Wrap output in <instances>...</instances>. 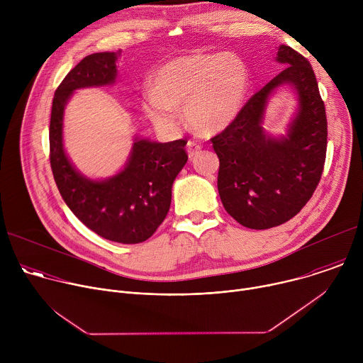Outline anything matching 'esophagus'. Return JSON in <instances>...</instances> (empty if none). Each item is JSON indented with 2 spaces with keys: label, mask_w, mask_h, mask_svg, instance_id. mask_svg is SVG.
Listing matches in <instances>:
<instances>
[{
  "label": "esophagus",
  "mask_w": 363,
  "mask_h": 363,
  "mask_svg": "<svg viewBox=\"0 0 363 363\" xmlns=\"http://www.w3.org/2000/svg\"><path fill=\"white\" fill-rule=\"evenodd\" d=\"M186 152H188V155H189V158H195L196 155L201 152V145L196 143V142H194V140H189V142L186 143Z\"/></svg>",
  "instance_id": "1"
}]
</instances>
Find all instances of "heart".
<instances>
[{
  "label": "heart",
  "instance_id": "heart-1",
  "mask_svg": "<svg viewBox=\"0 0 363 363\" xmlns=\"http://www.w3.org/2000/svg\"><path fill=\"white\" fill-rule=\"evenodd\" d=\"M142 91L140 105L158 129L178 126L177 109L184 108L189 126L202 135L228 128L240 115L250 74L234 53H192L161 65Z\"/></svg>",
  "mask_w": 363,
  "mask_h": 363
}]
</instances>
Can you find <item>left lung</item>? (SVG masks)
I'll return each instance as SVG.
<instances>
[{"label": "left lung", "mask_w": 363, "mask_h": 363, "mask_svg": "<svg viewBox=\"0 0 363 363\" xmlns=\"http://www.w3.org/2000/svg\"><path fill=\"white\" fill-rule=\"evenodd\" d=\"M276 62L284 69L257 91L237 119L211 139L220 158L218 192L225 211L241 225L267 230L293 218L312 198L325 165L328 122L310 63L281 44ZM287 85L298 108L286 133L264 129L269 97Z\"/></svg>", "instance_id": "8db88e82"}]
</instances>
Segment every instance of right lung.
<instances>
[{
	"label": "right lung",
	"mask_w": 363,
	"mask_h": 363,
	"mask_svg": "<svg viewBox=\"0 0 363 363\" xmlns=\"http://www.w3.org/2000/svg\"><path fill=\"white\" fill-rule=\"evenodd\" d=\"M122 51L94 53L69 72L55 93L50 119V164L62 198L72 213L97 235L122 244L146 241L165 220L172 184L188 161L186 140L153 142L135 138L122 171L105 179L83 175L63 143V118L73 93L115 84Z\"/></svg>",
	"instance_id": "add662e5"
}]
</instances>
